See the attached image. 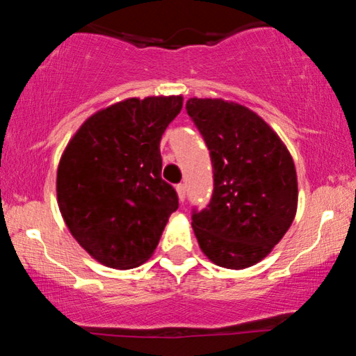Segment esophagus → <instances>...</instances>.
<instances>
[{
    "label": "esophagus",
    "mask_w": 356,
    "mask_h": 356,
    "mask_svg": "<svg viewBox=\"0 0 356 356\" xmlns=\"http://www.w3.org/2000/svg\"><path fill=\"white\" fill-rule=\"evenodd\" d=\"M175 191H177L179 201L184 202V199H186V186L184 184H177V186H175Z\"/></svg>",
    "instance_id": "34e87169"
}]
</instances>
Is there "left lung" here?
I'll use <instances>...</instances> for the list:
<instances>
[{
    "mask_svg": "<svg viewBox=\"0 0 356 356\" xmlns=\"http://www.w3.org/2000/svg\"><path fill=\"white\" fill-rule=\"evenodd\" d=\"M186 109L214 169L208 208L193 213L199 248L220 267H252L272 252L296 218L294 160L280 136L243 104L191 97Z\"/></svg>",
    "mask_w": 356,
    "mask_h": 356,
    "instance_id": "left-lung-1",
    "label": "left lung"
}]
</instances>
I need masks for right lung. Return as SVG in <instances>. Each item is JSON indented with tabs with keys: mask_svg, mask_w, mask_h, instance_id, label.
I'll return each instance as SVG.
<instances>
[{
	"mask_svg": "<svg viewBox=\"0 0 356 356\" xmlns=\"http://www.w3.org/2000/svg\"><path fill=\"white\" fill-rule=\"evenodd\" d=\"M182 96L128 97L81 124L57 169V202L92 259L127 270L157 248L177 193L162 179L160 138Z\"/></svg>",
	"mask_w": 356,
	"mask_h": 356,
	"instance_id": "right-lung-1",
	"label": "right lung"
}]
</instances>
